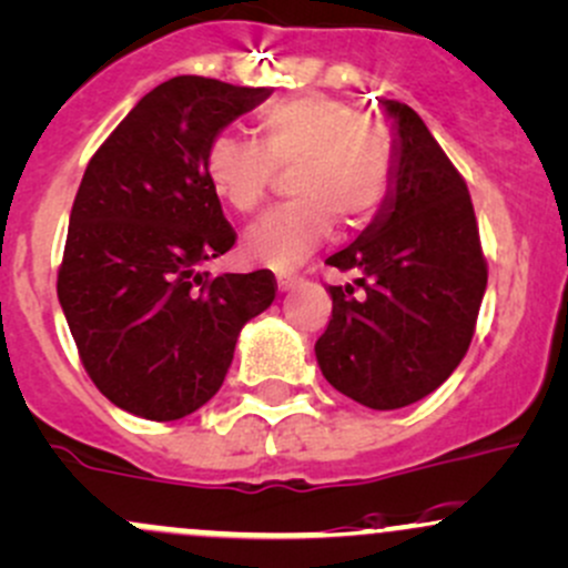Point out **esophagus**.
<instances>
[{
    "mask_svg": "<svg viewBox=\"0 0 568 568\" xmlns=\"http://www.w3.org/2000/svg\"><path fill=\"white\" fill-rule=\"evenodd\" d=\"M296 283H298V274H294V272H280L277 274V288L280 291H291Z\"/></svg>",
    "mask_w": 568,
    "mask_h": 568,
    "instance_id": "obj_1",
    "label": "esophagus"
}]
</instances>
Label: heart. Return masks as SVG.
<instances>
[{
  "label": "heart",
  "instance_id": "b5f03b06",
  "mask_svg": "<svg viewBox=\"0 0 568 568\" xmlns=\"http://www.w3.org/2000/svg\"><path fill=\"white\" fill-rule=\"evenodd\" d=\"M258 142L221 132L207 148L215 191L240 213H253L274 170H288L294 202L261 215L245 232V255L270 266H294L334 229L375 221L394 180V148L383 123L353 115L326 93L283 99L258 115Z\"/></svg>",
  "mask_w": 568,
  "mask_h": 568
}]
</instances>
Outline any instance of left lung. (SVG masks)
<instances>
[{"label": "left lung", "instance_id": "8db88e82", "mask_svg": "<svg viewBox=\"0 0 568 568\" xmlns=\"http://www.w3.org/2000/svg\"><path fill=\"white\" fill-rule=\"evenodd\" d=\"M383 108L394 121V180L375 221L326 258L358 277L328 285L332 321L315 355L339 394L398 409L439 388L469 351L488 264L464 178L413 108Z\"/></svg>", "mask_w": 568, "mask_h": 568}]
</instances>
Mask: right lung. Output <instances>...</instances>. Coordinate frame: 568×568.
I'll list each match as a JSON object with an SVG mask.
<instances>
[{
  "instance_id": "right-lung-1",
  "label": "right lung",
  "mask_w": 568,
  "mask_h": 568,
  "mask_svg": "<svg viewBox=\"0 0 568 568\" xmlns=\"http://www.w3.org/2000/svg\"><path fill=\"white\" fill-rule=\"evenodd\" d=\"M270 93L180 74L145 93L85 166L55 291L85 372L126 413H196L226 379L242 326L274 302L270 270L202 272L236 240L207 148Z\"/></svg>"
}]
</instances>
